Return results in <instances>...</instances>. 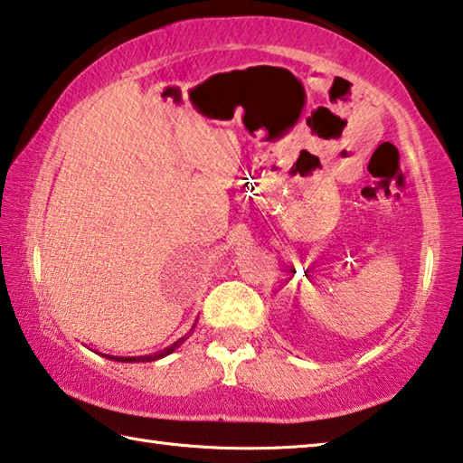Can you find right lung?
Listing matches in <instances>:
<instances>
[{
	"instance_id": "obj_1",
	"label": "right lung",
	"mask_w": 463,
	"mask_h": 463,
	"mask_svg": "<svg viewBox=\"0 0 463 463\" xmlns=\"http://www.w3.org/2000/svg\"><path fill=\"white\" fill-rule=\"evenodd\" d=\"M195 326V325H194ZM194 326H192V331H194ZM187 339V335L185 336H182V339H177L174 345H169L167 349H163V351H159V354H155V355H143V357H118V355H104V357H108V359H114V362H124V364H132V362H155V359H161V357H165V355H169V354H174V351L179 347V345H182L184 341Z\"/></svg>"
}]
</instances>
